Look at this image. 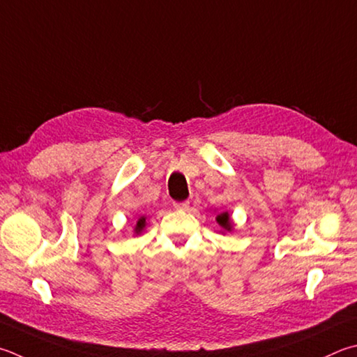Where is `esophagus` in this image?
<instances>
[{
  "label": "esophagus",
  "instance_id": "obj_1",
  "mask_svg": "<svg viewBox=\"0 0 357 357\" xmlns=\"http://www.w3.org/2000/svg\"><path fill=\"white\" fill-rule=\"evenodd\" d=\"M173 206H174V209H179V211H187V209H189L190 203H189V201H174Z\"/></svg>",
  "mask_w": 357,
  "mask_h": 357
}]
</instances>
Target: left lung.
I'll list each match as a JSON object with an SVG mask.
<instances>
[{
    "instance_id": "obj_1",
    "label": "left lung",
    "mask_w": 357,
    "mask_h": 357,
    "mask_svg": "<svg viewBox=\"0 0 357 357\" xmlns=\"http://www.w3.org/2000/svg\"><path fill=\"white\" fill-rule=\"evenodd\" d=\"M217 222L220 223V226H222V228L231 231V222H229L228 212H223V213H220V215H217Z\"/></svg>"
}]
</instances>
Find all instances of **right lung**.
<instances>
[{"mask_svg":"<svg viewBox=\"0 0 357 357\" xmlns=\"http://www.w3.org/2000/svg\"><path fill=\"white\" fill-rule=\"evenodd\" d=\"M144 228H145V218L142 217L137 222V225H135V232H140Z\"/></svg>","mask_w":357,"mask_h":357,"instance_id":"1","label":"right lung"}]
</instances>
